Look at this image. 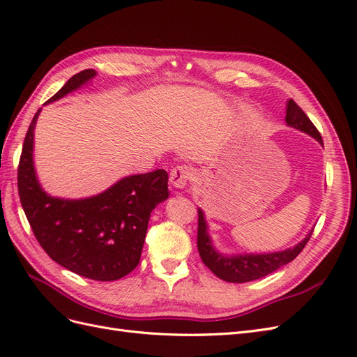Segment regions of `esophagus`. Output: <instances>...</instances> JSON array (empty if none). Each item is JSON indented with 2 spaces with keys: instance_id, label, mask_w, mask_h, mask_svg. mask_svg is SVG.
Listing matches in <instances>:
<instances>
[{
  "instance_id": "1",
  "label": "esophagus",
  "mask_w": 357,
  "mask_h": 357,
  "mask_svg": "<svg viewBox=\"0 0 357 357\" xmlns=\"http://www.w3.org/2000/svg\"><path fill=\"white\" fill-rule=\"evenodd\" d=\"M190 177L192 168L186 165H178L169 172V185L172 189H185Z\"/></svg>"
}]
</instances>
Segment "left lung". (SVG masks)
<instances>
[{"label": "left lung", "mask_w": 357, "mask_h": 357, "mask_svg": "<svg viewBox=\"0 0 357 357\" xmlns=\"http://www.w3.org/2000/svg\"><path fill=\"white\" fill-rule=\"evenodd\" d=\"M286 123L291 128L316 138L320 144L323 139L317 128L312 125L308 116L302 112L301 107L294 101L289 100L286 107ZM314 231L312 228L305 238L299 241L296 245L286 248L282 252L273 253H245V255H222L215 250L211 236L208 234V225L205 222V214L198 208V252L204 265L219 278L229 283H247L253 280L262 278L268 274L277 271L278 268L291 262L302 252V248L308 243L310 236Z\"/></svg>", "instance_id": "8db88e82"}]
</instances>
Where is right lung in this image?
Returning <instances> with one entry per match:
<instances>
[{
	"mask_svg": "<svg viewBox=\"0 0 357 357\" xmlns=\"http://www.w3.org/2000/svg\"><path fill=\"white\" fill-rule=\"evenodd\" d=\"M96 75L84 70L62 86L47 102L82 88ZM32 117L17 168V189L37 241L61 266L96 282H113L135 269L146 240L150 213L168 199V172L156 169L128 176L102 193L83 199L50 197L38 183Z\"/></svg>",
	"mask_w": 357,
	"mask_h": 357,
	"instance_id": "right-lung-1",
	"label": "right lung"
}]
</instances>
